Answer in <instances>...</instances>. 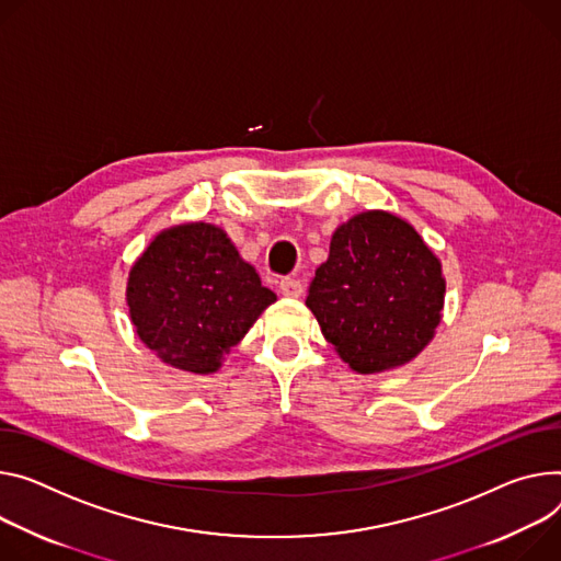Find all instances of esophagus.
I'll use <instances>...</instances> for the list:
<instances>
[{"instance_id":"1","label":"esophagus","mask_w":561,"mask_h":561,"mask_svg":"<svg viewBox=\"0 0 561 561\" xmlns=\"http://www.w3.org/2000/svg\"><path fill=\"white\" fill-rule=\"evenodd\" d=\"M279 293H282L284 297H299V295L304 293V286H301L299 279L284 277V279L279 282Z\"/></svg>"}]
</instances>
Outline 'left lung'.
<instances>
[{
  "label": "left lung",
  "mask_w": 561,
  "mask_h": 561,
  "mask_svg": "<svg viewBox=\"0 0 561 561\" xmlns=\"http://www.w3.org/2000/svg\"><path fill=\"white\" fill-rule=\"evenodd\" d=\"M445 304L440 260L416 228L387 210L335 228L307 307L355 374L412 363L434 340Z\"/></svg>",
  "instance_id": "8db88e82"
}]
</instances>
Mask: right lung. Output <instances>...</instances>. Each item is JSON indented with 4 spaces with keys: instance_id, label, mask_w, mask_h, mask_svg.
<instances>
[{
    "instance_id": "right-lung-1",
    "label": "right lung",
    "mask_w": 561,
    "mask_h": 561,
    "mask_svg": "<svg viewBox=\"0 0 561 561\" xmlns=\"http://www.w3.org/2000/svg\"><path fill=\"white\" fill-rule=\"evenodd\" d=\"M125 299L136 335L161 363L208 376L277 295L224 228L190 221L149 241L129 268Z\"/></svg>"
}]
</instances>
